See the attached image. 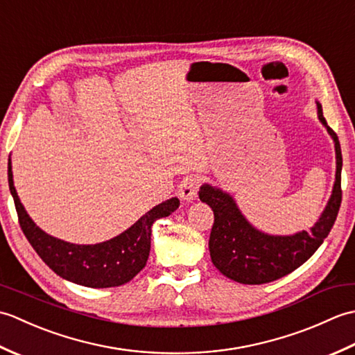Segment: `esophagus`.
<instances>
[{"mask_svg": "<svg viewBox=\"0 0 355 355\" xmlns=\"http://www.w3.org/2000/svg\"><path fill=\"white\" fill-rule=\"evenodd\" d=\"M200 183H201V178L198 175L186 177L182 182V184H180V187H178L180 198L184 200V201H192V200L197 198Z\"/></svg>", "mask_w": 355, "mask_h": 355, "instance_id": "1", "label": "esophagus"}]
</instances>
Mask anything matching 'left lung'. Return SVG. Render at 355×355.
<instances>
[{"label":"left lung","mask_w":355,"mask_h":355,"mask_svg":"<svg viewBox=\"0 0 355 355\" xmlns=\"http://www.w3.org/2000/svg\"><path fill=\"white\" fill-rule=\"evenodd\" d=\"M315 103L318 117L334 141L336 182L325 209L310 230L268 235L247 220L230 193L207 183L200 187V200L212 207L215 216L209 238L210 258L232 281L259 285L286 276L311 258L333 229L342 202V149L337 134L323 117L320 102Z\"/></svg>","instance_id":"obj_1"}]
</instances>
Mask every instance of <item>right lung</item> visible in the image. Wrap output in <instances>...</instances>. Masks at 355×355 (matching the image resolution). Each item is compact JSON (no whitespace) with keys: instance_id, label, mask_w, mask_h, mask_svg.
<instances>
[{"instance_id":"obj_1","label":"right lung","mask_w":355,"mask_h":355,"mask_svg":"<svg viewBox=\"0 0 355 355\" xmlns=\"http://www.w3.org/2000/svg\"><path fill=\"white\" fill-rule=\"evenodd\" d=\"M9 189L18 212V220L28 243L40 258L62 279L89 288L119 286L140 273L146 266L150 250L153 224L158 218L169 216L180 206L177 197L153 207L120 235L99 244H73L55 238L37 227L26 212L13 186L12 162L7 166Z\"/></svg>"}]
</instances>
